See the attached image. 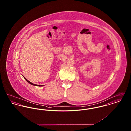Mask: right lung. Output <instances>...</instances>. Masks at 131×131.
Masks as SVG:
<instances>
[{
    "instance_id": "right-lung-1",
    "label": "right lung",
    "mask_w": 131,
    "mask_h": 131,
    "mask_svg": "<svg viewBox=\"0 0 131 131\" xmlns=\"http://www.w3.org/2000/svg\"><path fill=\"white\" fill-rule=\"evenodd\" d=\"M24 77V76H23ZM24 78H25V80L26 81H27L29 83H30V84H31L32 85H34V86H43L44 85H37V84H34V83H32L31 82H30V81H28L24 77Z\"/></svg>"
}]
</instances>
